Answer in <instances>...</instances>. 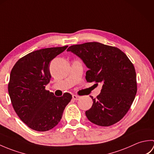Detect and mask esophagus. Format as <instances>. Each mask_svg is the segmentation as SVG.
I'll list each match as a JSON object with an SVG mask.
<instances>
[{
	"mask_svg": "<svg viewBox=\"0 0 154 154\" xmlns=\"http://www.w3.org/2000/svg\"><path fill=\"white\" fill-rule=\"evenodd\" d=\"M72 97H73V99L75 100H78L79 99V97H78L77 95H76V94H73V95H72Z\"/></svg>",
	"mask_w": 154,
	"mask_h": 154,
	"instance_id": "obj_1",
	"label": "esophagus"
}]
</instances>
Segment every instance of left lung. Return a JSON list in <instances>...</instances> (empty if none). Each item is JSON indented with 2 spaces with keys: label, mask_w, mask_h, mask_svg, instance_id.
<instances>
[{
  "label": "left lung",
  "mask_w": 154,
  "mask_h": 154,
  "mask_svg": "<svg viewBox=\"0 0 154 154\" xmlns=\"http://www.w3.org/2000/svg\"><path fill=\"white\" fill-rule=\"evenodd\" d=\"M87 67V82L102 83L100 93L85 114L91 122L109 126L120 121L130 109L137 93L135 68L120 49L99 42L71 45L67 49Z\"/></svg>",
  "instance_id": "1"
}]
</instances>
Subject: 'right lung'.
Masks as SVG:
<instances>
[{
  "label": "right lung",
  "mask_w": 154,
  "mask_h": 154,
  "mask_svg": "<svg viewBox=\"0 0 154 154\" xmlns=\"http://www.w3.org/2000/svg\"><path fill=\"white\" fill-rule=\"evenodd\" d=\"M68 45L41 49L27 54L12 69L8 90L12 106L23 122L39 132L51 130L60 122L71 94L57 97L45 89L50 83V65Z\"/></svg>",
  "instance_id": "add662e5"
}]
</instances>
